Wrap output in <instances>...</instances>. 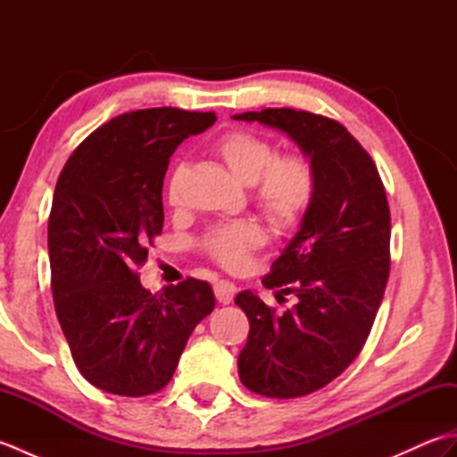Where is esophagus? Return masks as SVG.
Returning a JSON list of instances; mask_svg holds the SVG:
<instances>
[{
  "label": "esophagus",
  "instance_id": "1",
  "mask_svg": "<svg viewBox=\"0 0 457 457\" xmlns=\"http://www.w3.org/2000/svg\"><path fill=\"white\" fill-rule=\"evenodd\" d=\"M213 293H216L220 304H229L237 293V287L234 283H229V280H218V283L213 285Z\"/></svg>",
  "mask_w": 457,
  "mask_h": 457
}]
</instances>
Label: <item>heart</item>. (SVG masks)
Returning a JSON list of instances; mask_svg holds the SVG:
<instances>
[{"instance_id":"obj_1","label":"heart","mask_w":457,"mask_h":457,"mask_svg":"<svg viewBox=\"0 0 457 457\" xmlns=\"http://www.w3.org/2000/svg\"><path fill=\"white\" fill-rule=\"evenodd\" d=\"M218 157L231 174L253 188V202L280 228L295 226L312 208L318 177L314 162L304 153L277 154L275 145L249 129H231L218 139ZM187 167L177 164L167 180L169 206L182 204ZM267 231L255 220L220 223L202 237V249L210 259L229 270L245 269L251 253L263 247Z\"/></svg>"}]
</instances>
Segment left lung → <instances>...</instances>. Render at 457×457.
Wrapping results in <instances>:
<instances>
[{
	"label": "left lung",
	"mask_w": 457,
	"mask_h": 457,
	"mask_svg": "<svg viewBox=\"0 0 457 457\" xmlns=\"http://www.w3.org/2000/svg\"><path fill=\"white\" fill-rule=\"evenodd\" d=\"M287 133L314 162L318 190L267 288L295 293L283 314L251 290L236 296L249 320L239 378L270 399L322 389L361 352L391 270V212L373 159L342 123L290 108L234 115Z\"/></svg>",
	"instance_id": "8db88e82"
}]
</instances>
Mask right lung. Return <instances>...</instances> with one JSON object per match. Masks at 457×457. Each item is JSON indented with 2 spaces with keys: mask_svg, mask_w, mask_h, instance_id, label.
I'll return each instance as SVG.
<instances>
[{
  "mask_svg": "<svg viewBox=\"0 0 457 457\" xmlns=\"http://www.w3.org/2000/svg\"><path fill=\"white\" fill-rule=\"evenodd\" d=\"M213 112L149 108L104 123L66 161L48 216L56 318L86 381L120 396L169 385L192 329L213 306L206 280L159 295L137 269L162 231V179L174 149Z\"/></svg>",
  "mask_w": 457,
  "mask_h": 457,
  "instance_id": "obj_1",
  "label": "right lung"
}]
</instances>
